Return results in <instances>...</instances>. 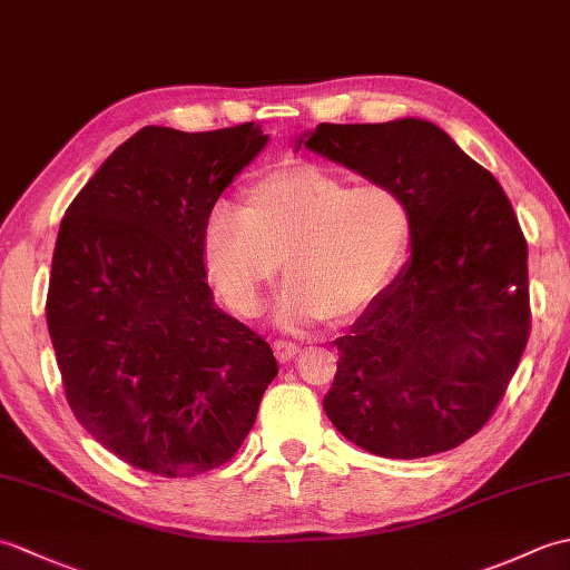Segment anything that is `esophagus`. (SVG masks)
Masks as SVG:
<instances>
[{
    "instance_id": "1",
    "label": "esophagus",
    "mask_w": 570,
    "mask_h": 570,
    "mask_svg": "<svg viewBox=\"0 0 570 570\" xmlns=\"http://www.w3.org/2000/svg\"><path fill=\"white\" fill-rule=\"evenodd\" d=\"M301 353V347L292 341H274V355L278 362H292Z\"/></svg>"
}]
</instances>
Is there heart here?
Listing matches in <instances>:
<instances>
[{
	"instance_id": "1",
	"label": "heart",
	"mask_w": 570,
	"mask_h": 570,
	"mask_svg": "<svg viewBox=\"0 0 570 570\" xmlns=\"http://www.w3.org/2000/svg\"><path fill=\"white\" fill-rule=\"evenodd\" d=\"M411 210L384 184L353 186L325 168L298 164L254 180L245 208L213 205L203 262L217 292L242 316L262 308L284 262L288 286L276 304L284 325H345L367 313L402 266Z\"/></svg>"
}]
</instances>
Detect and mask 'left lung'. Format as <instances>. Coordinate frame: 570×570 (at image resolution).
<instances>
[{"label": "left lung", "instance_id": "8db88e82", "mask_svg": "<svg viewBox=\"0 0 570 570\" xmlns=\"http://www.w3.org/2000/svg\"><path fill=\"white\" fill-rule=\"evenodd\" d=\"M411 210V259L350 335L323 409L350 443L426 458L498 409L529 341L527 239L488 168L426 119L318 125L298 139Z\"/></svg>", "mask_w": 570, "mask_h": 570}]
</instances>
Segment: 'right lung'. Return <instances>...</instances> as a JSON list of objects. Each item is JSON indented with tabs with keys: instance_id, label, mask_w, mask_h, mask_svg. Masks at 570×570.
Segmentation results:
<instances>
[{
	"instance_id": "obj_1",
	"label": "right lung",
	"mask_w": 570,
	"mask_h": 570,
	"mask_svg": "<svg viewBox=\"0 0 570 570\" xmlns=\"http://www.w3.org/2000/svg\"><path fill=\"white\" fill-rule=\"evenodd\" d=\"M269 135L144 127L60 220L46 323L72 414L131 468L186 478L233 458L278 365L215 306L205 223Z\"/></svg>"
}]
</instances>
